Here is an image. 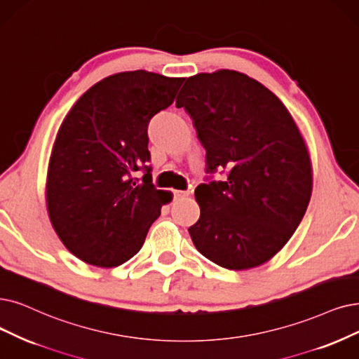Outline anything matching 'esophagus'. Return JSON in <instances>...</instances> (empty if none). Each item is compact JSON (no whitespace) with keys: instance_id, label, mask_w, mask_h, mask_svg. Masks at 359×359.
I'll return each mask as SVG.
<instances>
[{"instance_id":"34e87169","label":"esophagus","mask_w":359,"mask_h":359,"mask_svg":"<svg viewBox=\"0 0 359 359\" xmlns=\"http://www.w3.org/2000/svg\"><path fill=\"white\" fill-rule=\"evenodd\" d=\"M174 196H175V198H184V197H189V196H190V191H189V190H185V191H182V190H175V191H174Z\"/></svg>"}]
</instances>
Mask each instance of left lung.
I'll list each match as a JSON object with an SVG mask.
<instances>
[{"label": "left lung", "instance_id": "1", "mask_svg": "<svg viewBox=\"0 0 359 359\" xmlns=\"http://www.w3.org/2000/svg\"><path fill=\"white\" fill-rule=\"evenodd\" d=\"M177 107L193 119L206 170H226L225 181L194 191L196 249L226 269L262 265L293 236L312 193L311 159L292 114L261 82L228 69L189 78Z\"/></svg>", "mask_w": 359, "mask_h": 359}]
</instances>
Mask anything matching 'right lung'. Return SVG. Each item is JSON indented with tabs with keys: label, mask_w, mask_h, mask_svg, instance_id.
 Wrapping results in <instances>:
<instances>
[{
	"label": "right lung",
	"mask_w": 359,
	"mask_h": 359,
	"mask_svg": "<svg viewBox=\"0 0 359 359\" xmlns=\"http://www.w3.org/2000/svg\"><path fill=\"white\" fill-rule=\"evenodd\" d=\"M182 82L147 70L121 72L93 85L65 118L46 197L57 236L81 261L111 268L131 259L172 200L151 184L147 128L174 103Z\"/></svg>",
	"instance_id": "right-lung-1"
}]
</instances>
